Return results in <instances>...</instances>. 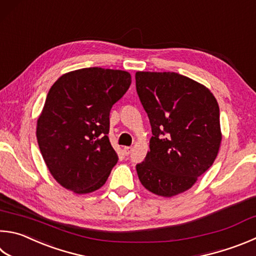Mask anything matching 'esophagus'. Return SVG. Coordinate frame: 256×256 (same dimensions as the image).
Returning a JSON list of instances; mask_svg holds the SVG:
<instances>
[{
  "mask_svg": "<svg viewBox=\"0 0 256 256\" xmlns=\"http://www.w3.org/2000/svg\"><path fill=\"white\" fill-rule=\"evenodd\" d=\"M123 151H124V153H125V156H128L130 153L132 152V148H131V146H125Z\"/></svg>",
  "mask_w": 256,
  "mask_h": 256,
  "instance_id": "obj_1",
  "label": "esophagus"
}]
</instances>
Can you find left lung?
Listing matches in <instances>:
<instances>
[{
	"instance_id": "1",
	"label": "left lung",
	"mask_w": 256,
	"mask_h": 256,
	"mask_svg": "<svg viewBox=\"0 0 256 256\" xmlns=\"http://www.w3.org/2000/svg\"><path fill=\"white\" fill-rule=\"evenodd\" d=\"M136 92L152 138L136 164L148 192L172 197L192 188L210 168L220 146V108L210 90L176 72H138Z\"/></svg>"
}]
</instances>
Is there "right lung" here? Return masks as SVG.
I'll list each match as a JSON object with an SVG mask.
<instances>
[{
	"label": "right lung",
	"mask_w": 256,
	"mask_h": 256,
	"mask_svg": "<svg viewBox=\"0 0 256 256\" xmlns=\"http://www.w3.org/2000/svg\"><path fill=\"white\" fill-rule=\"evenodd\" d=\"M131 85L128 72L98 67L62 75L51 86L36 122L50 174L76 194L103 186L118 156L110 146V112Z\"/></svg>",
	"instance_id": "add662e5"
}]
</instances>
